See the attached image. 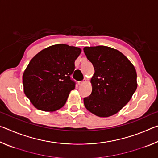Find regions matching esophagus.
Here are the masks:
<instances>
[{"instance_id": "obj_1", "label": "esophagus", "mask_w": 158, "mask_h": 158, "mask_svg": "<svg viewBox=\"0 0 158 158\" xmlns=\"http://www.w3.org/2000/svg\"><path fill=\"white\" fill-rule=\"evenodd\" d=\"M84 83H85L84 81H79V82H78V84H79V85H82V84H84Z\"/></svg>"}]
</instances>
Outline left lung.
<instances>
[{"instance_id":"obj_1","label":"left lung","mask_w":158,"mask_h":158,"mask_svg":"<svg viewBox=\"0 0 158 158\" xmlns=\"http://www.w3.org/2000/svg\"><path fill=\"white\" fill-rule=\"evenodd\" d=\"M84 53L95 69L92 93L84 98L85 107L99 117L118 113L137 88V73L123 53L106 46L85 47Z\"/></svg>"}]
</instances>
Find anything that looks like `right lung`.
Instances as JSON below:
<instances>
[{
    "label": "right lung",
    "mask_w": 158,
    "mask_h": 158,
    "mask_svg": "<svg viewBox=\"0 0 158 158\" xmlns=\"http://www.w3.org/2000/svg\"><path fill=\"white\" fill-rule=\"evenodd\" d=\"M81 49L64 44L46 48L31 60L23 74L24 93L35 107L54 111L65 105L75 88L70 78Z\"/></svg>",
    "instance_id": "1"
}]
</instances>
